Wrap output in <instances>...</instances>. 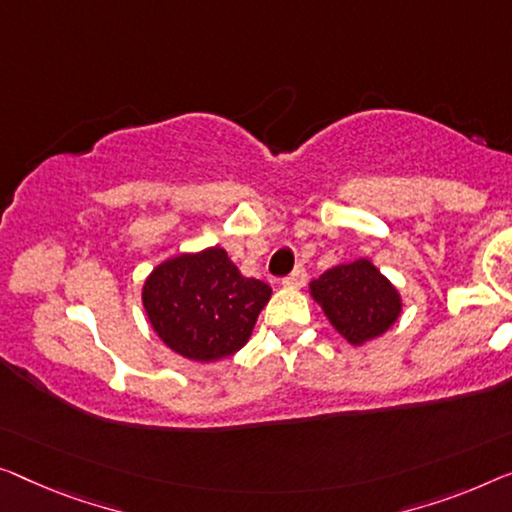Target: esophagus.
Instances as JSON below:
<instances>
[{
	"label": "esophagus",
	"mask_w": 512,
	"mask_h": 512,
	"mask_svg": "<svg viewBox=\"0 0 512 512\" xmlns=\"http://www.w3.org/2000/svg\"><path fill=\"white\" fill-rule=\"evenodd\" d=\"M305 282H308V273H305L303 266H296V269L289 273V276L282 280V285L285 287H292V289H301Z\"/></svg>",
	"instance_id": "esophagus-1"
}]
</instances>
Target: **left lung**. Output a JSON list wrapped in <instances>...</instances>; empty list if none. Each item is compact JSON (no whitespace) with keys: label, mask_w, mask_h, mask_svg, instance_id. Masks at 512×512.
I'll return each mask as SVG.
<instances>
[{"label":"left lung","mask_w":512,"mask_h":512,"mask_svg":"<svg viewBox=\"0 0 512 512\" xmlns=\"http://www.w3.org/2000/svg\"><path fill=\"white\" fill-rule=\"evenodd\" d=\"M310 296L349 345L384 335L402 312L400 292L370 259L333 266L310 282Z\"/></svg>","instance_id":"8db88e82"}]
</instances>
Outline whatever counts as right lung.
I'll list each match as a JSON object with an SVG mask.
<instances>
[{"mask_svg":"<svg viewBox=\"0 0 512 512\" xmlns=\"http://www.w3.org/2000/svg\"><path fill=\"white\" fill-rule=\"evenodd\" d=\"M269 299L271 287L241 276L218 246L165 259L142 287L151 329L172 352L200 363L239 352Z\"/></svg>","mask_w":512,"mask_h":512,"instance_id":"right-lung-1","label":"right lung"}]
</instances>
